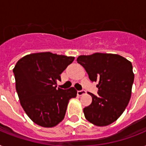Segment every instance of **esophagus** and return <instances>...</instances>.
Here are the masks:
<instances>
[{"instance_id":"esophagus-1","label":"esophagus","mask_w":146,"mask_h":146,"mask_svg":"<svg viewBox=\"0 0 146 146\" xmlns=\"http://www.w3.org/2000/svg\"><path fill=\"white\" fill-rule=\"evenodd\" d=\"M86 92L85 91V90H80V91H77V95L79 96H82V95L86 94Z\"/></svg>"}]
</instances>
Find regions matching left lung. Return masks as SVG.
<instances>
[{
  "label": "left lung",
  "mask_w": 146,
  "mask_h": 146,
  "mask_svg": "<svg viewBox=\"0 0 146 146\" xmlns=\"http://www.w3.org/2000/svg\"><path fill=\"white\" fill-rule=\"evenodd\" d=\"M77 63L85 68L92 82H98V95L83 109L85 117L96 126H108L123 113L131 97L134 73L131 62L122 56L96 53L81 55Z\"/></svg>",
  "instance_id": "8db88e82"
}]
</instances>
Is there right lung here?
Segmentation results:
<instances>
[{
    "mask_svg": "<svg viewBox=\"0 0 146 146\" xmlns=\"http://www.w3.org/2000/svg\"><path fill=\"white\" fill-rule=\"evenodd\" d=\"M73 57L42 52L26 55L13 71L19 102L28 117L36 124L53 127L64 120L69 100L76 96L73 87L56 89L57 80Z\"/></svg>",
    "mask_w": 146,
    "mask_h": 146,
    "instance_id": "right-lung-1",
    "label": "right lung"
}]
</instances>
